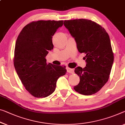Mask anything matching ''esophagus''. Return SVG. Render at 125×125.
Returning a JSON list of instances; mask_svg holds the SVG:
<instances>
[{"label": "esophagus", "mask_w": 125, "mask_h": 125, "mask_svg": "<svg viewBox=\"0 0 125 125\" xmlns=\"http://www.w3.org/2000/svg\"><path fill=\"white\" fill-rule=\"evenodd\" d=\"M67 72L69 73H71V74H74V69H71L68 68V69H67Z\"/></svg>", "instance_id": "esophagus-1"}]
</instances>
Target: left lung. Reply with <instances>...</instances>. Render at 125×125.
Returning <instances> with one entry per match:
<instances>
[{"label":"left lung","instance_id":"1","mask_svg":"<svg viewBox=\"0 0 125 125\" xmlns=\"http://www.w3.org/2000/svg\"><path fill=\"white\" fill-rule=\"evenodd\" d=\"M64 24L74 38L78 51L86 55L85 68L75 69L80 82L74 89L82 94H93L108 81L114 63L109 35L100 25L85 19L65 21Z\"/></svg>","mask_w":125,"mask_h":125}]
</instances>
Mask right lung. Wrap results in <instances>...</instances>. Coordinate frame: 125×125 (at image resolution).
I'll use <instances>...</instances> for the list:
<instances>
[{"mask_svg": "<svg viewBox=\"0 0 125 125\" xmlns=\"http://www.w3.org/2000/svg\"><path fill=\"white\" fill-rule=\"evenodd\" d=\"M63 21H38L27 24L17 37L14 65L24 87L37 98L55 91L56 82L66 73V66L46 63L45 57L53 49L52 38Z\"/></svg>", "mask_w": 125, "mask_h": 125, "instance_id": "add662e5", "label": "right lung"}]
</instances>
